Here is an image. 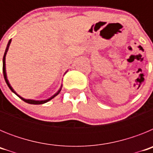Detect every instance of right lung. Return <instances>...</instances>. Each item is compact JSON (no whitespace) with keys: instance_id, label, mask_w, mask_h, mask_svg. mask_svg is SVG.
I'll return each mask as SVG.
<instances>
[{"instance_id":"obj_1","label":"right lung","mask_w":153,"mask_h":153,"mask_svg":"<svg viewBox=\"0 0 153 153\" xmlns=\"http://www.w3.org/2000/svg\"><path fill=\"white\" fill-rule=\"evenodd\" d=\"M10 42H11V39H10V40H9V42H8V44H7V47H6V50H5L4 55V57H3V73H4V77L5 81H6V83H7V84L8 87H9V88L10 89V90H11V91L13 92V93H15V94L17 96V97H20V98H21V100H24V102H27V103H30V104H35V105H38V104L45 103V102H48V101H50V100H52L53 98H54V97H56V96H57L58 94L60 93V90H61L62 86H61V88H60V90H58L57 93H55L54 95L53 96V97H51V98L47 99V100H40V101H39V100H26V99H24V98H23V97H20V96H19L18 94H17V93H16V92L14 91V90H13V89L12 88L11 86H10V83H9V81H8L7 78L6 67H5V56H6L7 52V51H8V48H9V46H10Z\"/></svg>"}]
</instances>
